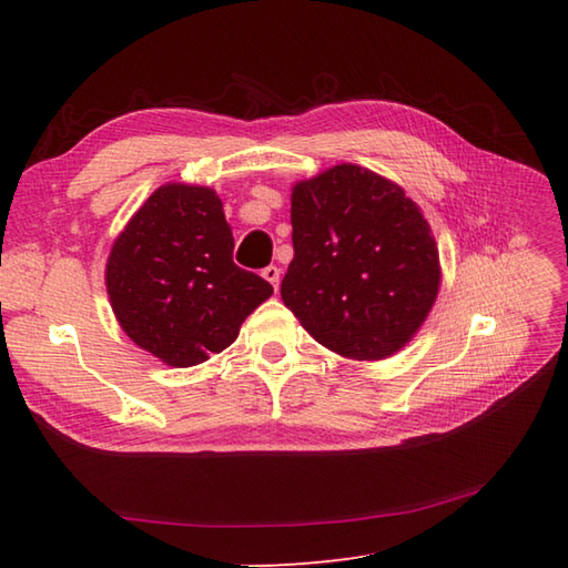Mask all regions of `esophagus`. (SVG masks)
<instances>
[{
    "instance_id": "34e87169",
    "label": "esophagus",
    "mask_w": 568,
    "mask_h": 568,
    "mask_svg": "<svg viewBox=\"0 0 568 568\" xmlns=\"http://www.w3.org/2000/svg\"><path fill=\"white\" fill-rule=\"evenodd\" d=\"M261 275L273 285V291H277V285H281V268H277V265H268V268H263Z\"/></svg>"
}]
</instances>
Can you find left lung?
Listing matches in <instances>:
<instances>
[{
    "instance_id": "left-lung-1",
    "label": "left lung",
    "mask_w": 568,
    "mask_h": 568,
    "mask_svg": "<svg viewBox=\"0 0 568 568\" xmlns=\"http://www.w3.org/2000/svg\"><path fill=\"white\" fill-rule=\"evenodd\" d=\"M285 307L329 352L381 361L419 332L439 295V248L405 190L354 163L300 180Z\"/></svg>"
}]
</instances>
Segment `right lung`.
Here are the masks:
<instances>
[{
	"label": "right lung",
	"mask_w": 568,
	"mask_h": 568,
	"mask_svg": "<svg viewBox=\"0 0 568 568\" xmlns=\"http://www.w3.org/2000/svg\"><path fill=\"white\" fill-rule=\"evenodd\" d=\"M234 236L212 187L165 183L141 204L106 258L104 283L119 327L175 368L224 352L273 295L232 261Z\"/></svg>",
	"instance_id": "add662e5"
}]
</instances>
